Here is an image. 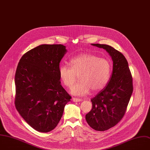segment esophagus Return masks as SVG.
Returning a JSON list of instances; mask_svg holds the SVG:
<instances>
[{
  "label": "esophagus",
  "mask_w": 150,
  "mask_h": 150,
  "mask_svg": "<svg viewBox=\"0 0 150 150\" xmlns=\"http://www.w3.org/2000/svg\"><path fill=\"white\" fill-rule=\"evenodd\" d=\"M72 100H73V102H78L81 101V100L80 99L75 98H72Z\"/></svg>",
  "instance_id": "34e87169"
}]
</instances>
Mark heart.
I'll return each instance as SVG.
<instances>
[{
  "label": "heart",
  "instance_id": "1",
  "mask_svg": "<svg viewBox=\"0 0 150 150\" xmlns=\"http://www.w3.org/2000/svg\"><path fill=\"white\" fill-rule=\"evenodd\" d=\"M70 67L63 65L59 67V77L66 87L70 88L79 75V81L71 88V94L84 96L92 91L96 93L108 83L111 74V65L106 59L90 54H81L70 60Z\"/></svg>",
  "mask_w": 150,
  "mask_h": 150
}]
</instances>
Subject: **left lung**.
<instances>
[{
  "mask_svg": "<svg viewBox=\"0 0 150 150\" xmlns=\"http://www.w3.org/2000/svg\"><path fill=\"white\" fill-rule=\"evenodd\" d=\"M91 44L105 50L113 62L108 84L91 99L92 109L86 115L90 127L104 131L116 125L124 116L133 92L132 78L128 62L121 52L108 45Z\"/></svg>",
  "mask_w": 150,
  "mask_h": 150,
  "instance_id": "left-lung-1",
  "label": "left lung"
}]
</instances>
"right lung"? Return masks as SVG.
<instances>
[{
    "instance_id": "add662e5",
    "label": "right lung",
    "mask_w": 150,
    "mask_h": 150,
    "mask_svg": "<svg viewBox=\"0 0 150 150\" xmlns=\"http://www.w3.org/2000/svg\"><path fill=\"white\" fill-rule=\"evenodd\" d=\"M67 51L62 44H42L26 52L18 63L15 77L16 108L38 132L54 129L70 101L58 73L59 62Z\"/></svg>"
}]
</instances>
